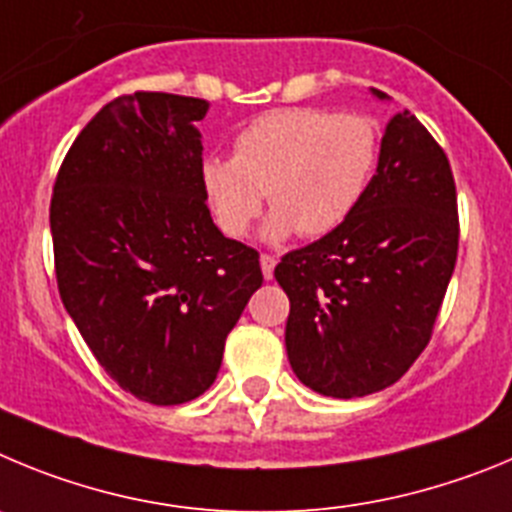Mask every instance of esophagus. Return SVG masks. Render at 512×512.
Listing matches in <instances>:
<instances>
[{
  "label": "esophagus",
  "mask_w": 512,
  "mask_h": 512,
  "mask_svg": "<svg viewBox=\"0 0 512 512\" xmlns=\"http://www.w3.org/2000/svg\"><path fill=\"white\" fill-rule=\"evenodd\" d=\"M275 265H278V260H275L273 255H267V252H262V255H260V267H262V275H265L267 280L273 278Z\"/></svg>",
  "instance_id": "1"
}]
</instances>
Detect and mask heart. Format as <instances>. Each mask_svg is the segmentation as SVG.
I'll use <instances>...</instances> for the list:
<instances>
[{"mask_svg":"<svg viewBox=\"0 0 512 512\" xmlns=\"http://www.w3.org/2000/svg\"><path fill=\"white\" fill-rule=\"evenodd\" d=\"M380 153L375 119L352 112L275 109L234 137L232 160L206 158L201 188L216 224L245 237L262 209L275 211L270 237H324L365 199Z\"/></svg>","mask_w":512,"mask_h":512,"instance_id":"obj_1","label":"heart"}]
</instances>
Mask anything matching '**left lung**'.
I'll return each mask as SVG.
<instances>
[{
    "mask_svg": "<svg viewBox=\"0 0 512 512\" xmlns=\"http://www.w3.org/2000/svg\"><path fill=\"white\" fill-rule=\"evenodd\" d=\"M457 250L449 158L411 112L395 114L354 214L275 267L298 380L344 400L400 380L431 342Z\"/></svg>",
    "mask_w": 512,
    "mask_h": 512,
    "instance_id": "obj_1",
    "label": "left lung"
}]
</instances>
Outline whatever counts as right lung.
<instances>
[{
  "label": "right lung",
  "mask_w": 512,
  "mask_h": 512,
  "mask_svg": "<svg viewBox=\"0 0 512 512\" xmlns=\"http://www.w3.org/2000/svg\"><path fill=\"white\" fill-rule=\"evenodd\" d=\"M209 101L117 96L63 158L50 199L58 293L104 372L153 405L211 388L262 285L260 252L216 229L196 122Z\"/></svg>",
  "instance_id": "obj_1"
}]
</instances>
